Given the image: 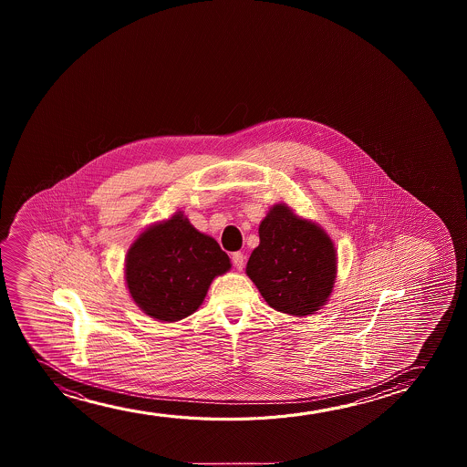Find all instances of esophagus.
<instances>
[{
  "mask_svg": "<svg viewBox=\"0 0 467 467\" xmlns=\"http://www.w3.org/2000/svg\"><path fill=\"white\" fill-rule=\"evenodd\" d=\"M231 260H233V263H234V266H236L237 269L244 268V260H245V256H244V254H241V252H234L233 256H231Z\"/></svg>",
  "mask_w": 467,
  "mask_h": 467,
  "instance_id": "esophagus-1",
  "label": "esophagus"
}]
</instances>
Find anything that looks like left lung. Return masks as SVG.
I'll return each mask as SVG.
<instances>
[{
    "mask_svg": "<svg viewBox=\"0 0 467 467\" xmlns=\"http://www.w3.org/2000/svg\"><path fill=\"white\" fill-rule=\"evenodd\" d=\"M260 244L245 273L269 306L290 316H309L328 301L337 279V250L311 220L275 204L263 218Z\"/></svg>",
    "mask_w": 467,
    "mask_h": 467,
    "instance_id": "8db88e82",
    "label": "left lung"
}]
</instances>
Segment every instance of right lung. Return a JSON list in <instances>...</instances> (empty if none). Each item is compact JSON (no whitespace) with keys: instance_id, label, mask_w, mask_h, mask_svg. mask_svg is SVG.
Listing matches in <instances>:
<instances>
[{"instance_id":"1","label":"right lung","mask_w":467,"mask_h":467,"mask_svg":"<svg viewBox=\"0 0 467 467\" xmlns=\"http://www.w3.org/2000/svg\"><path fill=\"white\" fill-rule=\"evenodd\" d=\"M230 268V256L217 241L196 230L183 212H175L135 239L124 277L143 313L160 322H177L202 305L212 281Z\"/></svg>"}]
</instances>
